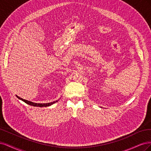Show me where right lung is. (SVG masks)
<instances>
[{
    "instance_id": "obj_1",
    "label": "right lung",
    "mask_w": 151,
    "mask_h": 151,
    "mask_svg": "<svg viewBox=\"0 0 151 151\" xmlns=\"http://www.w3.org/2000/svg\"><path fill=\"white\" fill-rule=\"evenodd\" d=\"M16 96L17 97V98L21 100L22 101L25 102L26 104H28V105H32V106H40V107H42V106H50L51 105H52L53 104L56 103V102H57L58 101L56 100V101H53V102H50V103H46V104H37V103H34V102H32V101H28V100H24L22 98H21V97H19L18 96L16 95Z\"/></svg>"
}]
</instances>
